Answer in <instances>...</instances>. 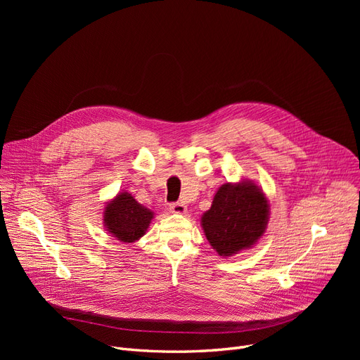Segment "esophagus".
Here are the masks:
<instances>
[{
  "label": "esophagus",
  "instance_id": "1",
  "mask_svg": "<svg viewBox=\"0 0 360 360\" xmlns=\"http://www.w3.org/2000/svg\"><path fill=\"white\" fill-rule=\"evenodd\" d=\"M169 210L175 214H184L186 212V205L184 202H172L169 205Z\"/></svg>",
  "mask_w": 360,
  "mask_h": 360
}]
</instances>
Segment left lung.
<instances>
[{"instance_id":"1","label":"left lung","mask_w":360,"mask_h":360,"mask_svg":"<svg viewBox=\"0 0 360 360\" xmlns=\"http://www.w3.org/2000/svg\"><path fill=\"white\" fill-rule=\"evenodd\" d=\"M270 205L252 181L221 185L210 210L201 217L207 240L220 257H231L252 245L267 229Z\"/></svg>"}]
</instances>
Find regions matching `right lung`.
I'll list each match as a JSON object with an SVG mask.
<instances>
[{"label":"right lung","instance_id":"add662e5","mask_svg":"<svg viewBox=\"0 0 360 360\" xmlns=\"http://www.w3.org/2000/svg\"><path fill=\"white\" fill-rule=\"evenodd\" d=\"M155 213L146 209L128 193H120L106 202L103 223L106 231L121 242L131 243L146 235Z\"/></svg>","mask_w":360,"mask_h":360}]
</instances>
